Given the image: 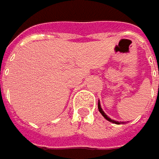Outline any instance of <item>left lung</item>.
Listing matches in <instances>:
<instances>
[{"label": "left lung", "instance_id": "8db88e82", "mask_svg": "<svg viewBox=\"0 0 159 159\" xmlns=\"http://www.w3.org/2000/svg\"><path fill=\"white\" fill-rule=\"evenodd\" d=\"M98 110H99V112L101 113V115L105 118V119H107V120H108V121H110V122H112V123H115V124H119V121H116V120H113V119H109L108 116L105 114V112L103 111V109L101 108V107H100V104H99V101H98Z\"/></svg>", "mask_w": 159, "mask_h": 159}]
</instances>
